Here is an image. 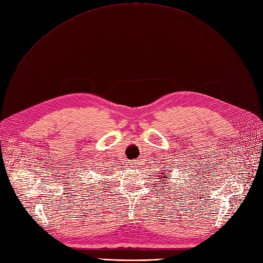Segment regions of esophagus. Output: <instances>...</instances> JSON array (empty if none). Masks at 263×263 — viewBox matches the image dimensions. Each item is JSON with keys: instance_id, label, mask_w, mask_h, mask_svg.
<instances>
[{"instance_id": "esophagus-1", "label": "esophagus", "mask_w": 263, "mask_h": 263, "mask_svg": "<svg viewBox=\"0 0 263 263\" xmlns=\"http://www.w3.org/2000/svg\"><path fill=\"white\" fill-rule=\"evenodd\" d=\"M138 164H139V163L136 162V161H132V162H131V166H132V167H138Z\"/></svg>"}]
</instances>
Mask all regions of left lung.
Wrapping results in <instances>:
<instances>
[{
  "label": "left lung",
  "mask_w": 263,
  "mask_h": 263,
  "mask_svg": "<svg viewBox=\"0 0 263 263\" xmlns=\"http://www.w3.org/2000/svg\"><path fill=\"white\" fill-rule=\"evenodd\" d=\"M170 167V166H168ZM171 171L168 170H165V171H162V173L159 175V185L161 187H164L166 186V184H168V180H170V176H171Z\"/></svg>",
  "instance_id": "obj_1"
}]
</instances>
